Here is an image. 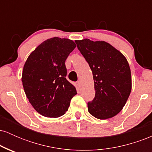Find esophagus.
<instances>
[{"label": "esophagus", "mask_w": 152, "mask_h": 152, "mask_svg": "<svg viewBox=\"0 0 152 152\" xmlns=\"http://www.w3.org/2000/svg\"><path fill=\"white\" fill-rule=\"evenodd\" d=\"M75 85H76V88H77L78 89H79L80 86H81V83H80V81H78L77 82H76V83H75Z\"/></svg>", "instance_id": "obj_1"}]
</instances>
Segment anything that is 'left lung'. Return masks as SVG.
Listing matches in <instances>:
<instances>
[{"label":"left lung","mask_w":152,"mask_h":152,"mask_svg":"<svg viewBox=\"0 0 152 152\" xmlns=\"http://www.w3.org/2000/svg\"><path fill=\"white\" fill-rule=\"evenodd\" d=\"M76 43L93 74L95 97L88 103V112L99 119L114 117L123 109L132 91L126 57L104 41L85 38Z\"/></svg>","instance_id":"left-lung-1"}]
</instances>
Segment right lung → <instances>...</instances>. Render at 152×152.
I'll list each match as a JSON object with an SVG mask.
<instances>
[{
  "label": "right lung",
  "instance_id": "add662e5",
  "mask_svg": "<svg viewBox=\"0 0 152 152\" xmlns=\"http://www.w3.org/2000/svg\"><path fill=\"white\" fill-rule=\"evenodd\" d=\"M76 45L72 40L53 37L41 43L28 57L23 69L24 91L34 109L46 117L66 114L77 94L66 80L65 61Z\"/></svg>",
  "mask_w": 152,
  "mask_h": 152
}]
</instances>
